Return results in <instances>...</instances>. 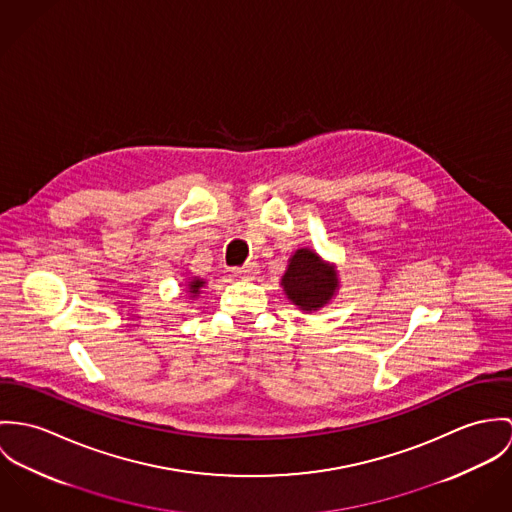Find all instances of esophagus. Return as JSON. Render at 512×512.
<instances>
[{
	"label": "esophagus",
	"mask_w": 512,
	"mask_h": 512,
	"mask_svg": "<svg viewBox=\"0 0 512 512\" xmlns=\"http://www.w3.org/2000/svg\"><path fill=\"white\" fill-rule=\"evenodd\" d=\"M257 265H253V263H247V265H243V267H237V269H233V275L235 277H239V279H253L255 275H257Z\"/></svg>",
	"instance_id": "esophagus-1"
}]
</instances>
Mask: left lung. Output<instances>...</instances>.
I'll use <instances>...</instances> for the list:
<instances>
[{
    "label": "left lung",
    "instance_id": "obj_1",
    "mask_svg": "<svg viewBox=\"0 0 512 512\" xmlns=\"http://www.w3.org/2000/svg\"><path fill=\"white\" fill-rule=\"evenodd\" d=\"M286 296L306 312L322 308L336 292V271L310 249H298L283 277Z\"/></svg>",
    "mask_w": 512,
    "mask_h": 512
}]
</instances>
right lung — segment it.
<instances>
[{
  "label": "right lung",
  "mask_w": 512,
  "mask_h": 512,
  "mask_svg": "<svg viewBox=\"0 0 512 512\" xmlns=\"http://www.w3.org/2000/svg\"><path fill=\"white\" fill-rule=\"evenodd\" d=\"M188 286H190V292H192V294H194V296H196V294H198V292H200V288H202V286H204V281H200V279H194V281H192V283L188 284Z\"/></svg>",
  "instance_id": "add662e5"
}]
</instances>
